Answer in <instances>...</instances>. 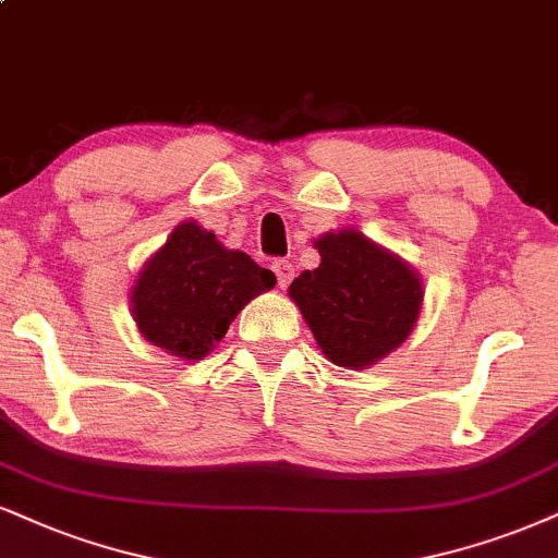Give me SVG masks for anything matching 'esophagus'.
Wrapping results in <instances>:
<instances>
[{"label": "esophagus", "mask_w": 558, "mask_h": 558, "mask_svg": "<svg viewBox=\"0 0 558 558\" xmlns=\"http://www.w3.org/2000/svg\"><path fill=\"white\" fill-rule=\"evenodd\" d=\"M271 268H274V274H277V281H279L281 290H284V287H290V281L294 279V266L290 264V260H274Z\"/></svg>", "instance_id": "1"}]
</instances>
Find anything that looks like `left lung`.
Returning a JSON list of instances; mask_svg holds the SVG:
<instances>
[{
	"label": "left lung",
	"mask_w": 558,
	"mask_h": 558,
	"mask_svg": "<svg viewBox=\"0 0 558 558\" xmlns=\"http://www.w3.org/2000/svg\"><path fill=\"white\" fill-rule=\"evenodd\" d=\"M320 266L302 271L290 298L333 364L364 369L409 339L422 313V279L360 230L315 240Z\"/></svg>",
	"instance_id": "obj_1"
}]
</instances>
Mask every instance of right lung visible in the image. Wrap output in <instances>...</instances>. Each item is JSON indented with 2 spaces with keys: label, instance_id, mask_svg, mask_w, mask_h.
I'll return each instance as SVG.
<instances>
[{
  "label": "right lung",
  "instance_id": "obj_1",
  "mask_svg": "<svg viewBox=\"0 0 558 558\" xmlns=\"http://www.w3.org/2000/svg\"><path fill=\"white\" fill-rule=\"evenodd\" d=\"M274 284L277 277L268 268L185 219L142 266L132 315L149 343L194 362L225 339L247 302Z\"/></svg>",
  "mask_w": 558,
  "mask_h": 558
}]
</instances>
